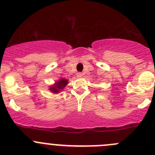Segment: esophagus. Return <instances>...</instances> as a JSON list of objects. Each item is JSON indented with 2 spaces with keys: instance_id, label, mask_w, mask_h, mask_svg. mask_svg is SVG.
I'll return each mask as SVG.
<instances>
[{
  "instance_id": "34e87169",
  "label": "esophagus",
  "mask_w": 155,
  "mask_h": 155,
  "mask_svg": "<svg viewBox=\"0 0 155 155\" xmlns=\"http://www.w3.org/2000/svg\"><path fill=\"white\" fill-rule=\"evenodd\" d=\"M81 76H82V73H81V72H78L77 77H78V78H81Z\"/></svg>"
}]
</instances>
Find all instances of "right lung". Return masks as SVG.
Here are the masks:
<instances>
[{"instance_id":"right-lung-1","label":"right lung","mask_w":155,"mask_h":155,"mask_svg":"<svg viewBox=\"0 0 155 155\" xmlns=\"http://www.w3.org/2000/svg\"><path fill=\"white\" fill-rule=\"evenodd\" d=\"M68 84V81L65 79H61L60 81H58L55 85H53V87H50V90H51L53 93H59L60 90H62L64 87L66 86V84Z\"/></svg>"}]
</instances>
